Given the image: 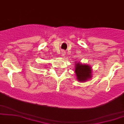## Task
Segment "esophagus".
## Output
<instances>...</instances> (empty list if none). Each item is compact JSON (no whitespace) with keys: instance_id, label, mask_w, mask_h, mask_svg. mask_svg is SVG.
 Masks as SVG:
<instances>
[{"instance_id":"34e87169","label":"esophagus","mask_w":124,"mask_h":124,"mask_svg":"<svg viewBox=\"0 0 124 124\" xmlns=\"http://www.w3.org/2000/svg\"><path fill=\"white\" fill-rule=\"evenodd\" d=\"M65 54H66L65 51H62V52H61V56L63 57H64L65 56Z\"/></svg>"}]
</instances>
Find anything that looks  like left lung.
<instances>
[{"label":"left lung","instance_id":"8db88e82","mask_svg":"<svg viewBox=\"0 0 124 124\" xmlns=\"http://www.w3.org/2000/svg\"><path fill=\"white\" fill-rule=\"evenodd\" d=\"M75 73L78 81L84 82L90 80L92 77V67L86 64H82L79 62H75Z\"/></svg>","mask_w":124,"mask_h":124}]
</instances>
